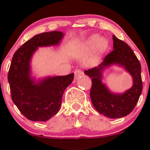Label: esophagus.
<instances>
[{"instance_id": "esophagus-1", "label": "esophagus", "mask_w": 150, "mask_h": 150, "mask_svg": "<svg viewBox=\"0 0 150 150\" xmlns=\"http://www.w3.org/2000/svg\"><path fill=\"white\" fill-rule=\"evenodd\" d=\"M74 73H75V79H78V78H81V76H83V72L81 69H76Z\"/></svg>"}]
</instances>
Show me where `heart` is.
<instances>
[{
	"label": "heart",
	"instance_id": "heart-1",
	"mask_svg": "<svg viewBox=\"0 0 150 150\" xmlns=\"http://www.w3.org/2000/svg\"><path fill=\"white\" fill-rule=\"evenodd\" d=\"M107 41L104 38H100L99 35H91L86 42L82 45L80 48V51L78 52V57L79 58L83 59L86 57L88 52L92 50L93 47L96 46V49L98 51H102L107 48ZM93 60H90L88 64H93Z\"/></svg>",
	"mask_w": 150,
	"mask_h": 150
}]
</instances>
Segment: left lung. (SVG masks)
<instances>
[{
  "instance_id": "1",
  "label": "left lung",
  "mask_w": 150,
  "mask_h": 150,
  "mask_svg": "<svg viewBox=\"0 0 150 150\" xmlns=\"http://www.w3.org/2000/svg\"><path fill=\"white\" fill-rule=\"evenodd\" d=\"M112 39L114 50L99 66L85 70L84 73L91 78L90 96L96 111L110 118H120L130 114L138 102L142 91V67L131 47L115 35ZM112 64L123 67L133 78L132 87L122 94L112 93L101 82L103 71Z\"/></svg>"
}]
</instances>
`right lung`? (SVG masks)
Wrapping results in <instances>:
<instances>
[{
    "label": "right lung",
    "mask_w": 150,
    "mask_h": 150,
    "mask_svg": "<svg viewBox=\"0 0 150 150\" xmlns=\"http://www.w3.org/2000/svg\"><path fill=\"white\" fill-rule=\"evenodd\" d=\"M63 36L59 31L36 35L18 48L12 58L8 74L12 101L32 121H46L57 114L63 93L73 81L74 73L38 81L31 76L30 61L35 51L38 47L59 44Z\"/></svg>",
    "instance_id": "1"
}]
</instances>
